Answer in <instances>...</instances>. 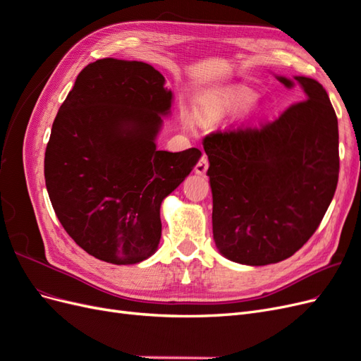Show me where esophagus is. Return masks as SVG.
<instances>
[{
    "mask_svg": "<svg viewBox=\"0 0 361 361\" xmlns=\"http://www.w3.org/2000/svg\"><path fill=\"white\" fill-rule=\"evenodd\" d=\"M207 166H209V162H207V157L202 155V158L199 159V162L195 164V167H194L195 174H200V176H204L206 171H207Z\"/></svg>",
    "mask_w": 361,
    "mask_h": 361,
    "instance_id": "esophagus-1",
    "label": "esophagus"
}]
</instances>
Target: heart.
Instances as JSON below:
<instances>
[{
	"label": "heart",
	"instance_id": "obj_1",
	"mask_svg": "<svg viewBox=\"0 0 361 361\" xmlns=\"http://www.w3.org/2000/svg\"><path fill=\"white\" fill-rule=\"evenodd\" d=\"M255 101H256V94L253 92L245 90V89H231L215 97V99L209 104V111L218 113V114L243 111ZM185 122L188 125L192 123L190 117L185 118Z\"/></svg>",
	"mask_w": 361,
	"mask_h": 361
}]
</instances>
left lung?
Masks as SVG:
<instances>
[{
    "instance_id": "obj_1",
    "label": "left lung",
    "mask_w": 361,
    "mask_h": 361,
    "mask_svg": "<svg viewBox=\"0 0 361 361\" xmlns=\"http://www.w3.org/2000/svg\"><path fill=\"white\" fill-rule=\"evenodd\" d=\"M286 87L293 81L277 76ZM304 101L274 122L215 130L203 138L209 159L212 232L238 264L290 257L316 232L338 179V129L324 87L295 76Z\"/></svg>"
}]
</instances>
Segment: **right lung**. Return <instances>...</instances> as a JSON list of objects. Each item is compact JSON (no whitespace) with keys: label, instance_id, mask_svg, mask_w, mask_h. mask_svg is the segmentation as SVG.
<instances>
[{"label":"right lung","instance_id":"right-lung-1","mask_svg":"<svg viewBox=\"0 0 361 361\" xmlns=\"http://www.w3.org/2000/svg\"><path fill=\"white\" fill-rule=\"evenodd\" d=\"M171 99L150 64L102 59L76 76L54 120L47 190L64 231L96 259L130 265L154 255L161 203L202 157L157 149Z\"/></svg>","mask_w":361,"mask_h":361}]
</instances>
